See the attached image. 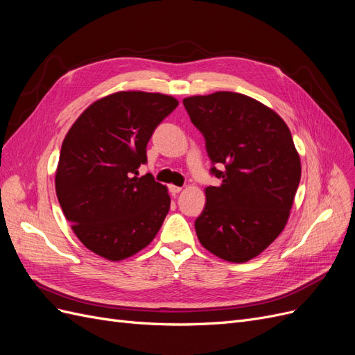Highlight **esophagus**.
Masks as SVG:
<instances>
[{
    "mask_svg": "<svg viewBox=\"0 0 355 355\" xmlns=\"http://www.w3.org/2000/svg\"><path fill=\"white\" fill-rule=\"evenodd\" d=\"M168 191H170L171 196H176V194H179V192L182 191V188H180V187H176V185H170V187H168Z\"/></svg>",
    "mask_w": 355,
    "mask_h": 355,
    "instance_id": "obj_1",
    "label": "esophagus"
}]
</instances>
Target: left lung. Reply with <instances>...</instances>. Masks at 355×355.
Wrapping results in <instances>:
<instances>
[{
	"label": "left lung",
	"mask_w": 355,
	"mask_h": 355,
	"mask_svg": "<svg viewBox=\"0 0 355 355\" xmlns=\"http://www.w3.org/2000/svg\"><path fill=\"white\" fill-rule=\"evenodd\" d=\"M192 124L206 139L211 173L206 206L196 220L204 249L243 263L261 254L284 230L300 180V158L283 118L234 92L184 99Z\"/></svg>",
	"instance_id": "8db88e82"
}]
</instances>
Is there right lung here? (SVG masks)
Wrapping results in <instances>:
<instances>
[{"label": "right lung", "mask_w": 355, "mask_h": 355, "mask_svg": "<svg viewBox=\"0 0 355 355\" xmlns=\"http://www.w3.org/2000/svg\"><path fill=\"white\" fill-rule=\"evenodd\" d=\"M173 96L116 92L93 102L63 139L55 187L63 214L87 249L127 259L154 240L170 209L167 187L139 178L155 127Z\"/></svg>", "instance_id": "right-lung-1"}]
</instances>
